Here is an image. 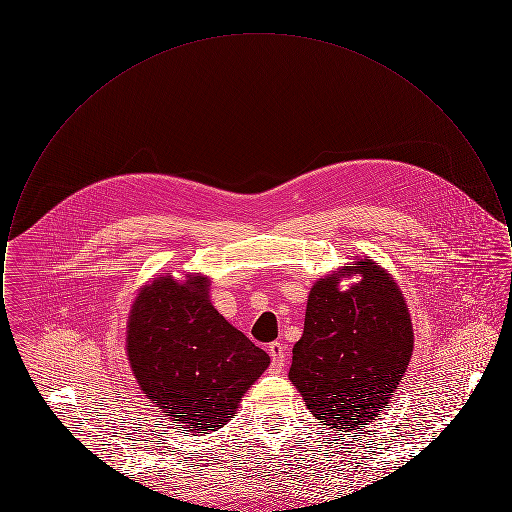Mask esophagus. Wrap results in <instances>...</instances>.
Listing matches in <instances>:
<instances>
[{
    "mask_svg": "<svg viewBox=\"0 0 512 512\" xmlns=\"http://www.w3.org/2000/svg\"><path fill=\"white\" fill-rule=\"evenodd\" d=\"M268 355H270L272 366H274L276 370H282V368L286 366V349H284L282 343L272 341V343L268 345Z\"/></svg>",
    "mask_w": 512,
    "mask_h": 512,
    "instance_id": "1",
    "label": "esophagus"
}]
</instances>
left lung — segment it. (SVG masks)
I'll return each mask as SVG.
<instances>
[{
	"label": "left lung",
	"mask_w": 512,
	"mask_h": 512,
	"mask_svg": "<svg viewBox=\"0 0 512 512\" xmlns=\"http://www.w3.org/2000/svg\"><path fill=\"white\" fill-rule=\"evenodd\" d=\"M349 275L362 280L341 291L339 280ZM413 347L401 288L380 263L363 257L313 284L288 378L324 426L359 432L388 407Z\"/></svg>",
	"instance_id": "1"
}]
</instances>
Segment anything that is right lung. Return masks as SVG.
<instances>
[{
  "label": "right lung",
  "mask_w": 512,
  "mask_h": 512,
  "mask_svg": "<svg viewBox=\"0 0 512 512\" xmlns=\"http://www.w3.org/2000/svg\"><path fill=\"white\" fill-rule=\"evenodd\" d=\"M209 276L144 284L126 322V357L147 399L192 434L228 424L270 357L213 307Z\"/></svg>",
  "instance_id": "right-lung-1"
}]
</instances>
